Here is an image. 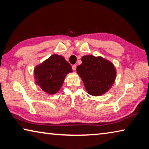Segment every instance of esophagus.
I'll list each match as a JSON object with an SVG mask.
<instances>
[{
    "instance_id": "34e87169",
    "label": "esophagus",
    "mask_w": 149,
    "mask_h": 149,
    "mask_svg": "<svg viewBox=\"0 0 149 149\" xmlns=\"http://www.w3.org/2000/svg\"><path fill=\"white\" fill-rule=\"evenodd\" d=\"M72 69H73V70H76V65H75V64L73 65H72Z\"/></svg>"
}]
</instances>
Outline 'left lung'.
<instances>
[{
  "instance_id": "obj_1",
  "label": "left lung",
  "mask_w": 149,
  "mask_h": 149,
  "mask_svg": "<svg viewBox=\"0 0 149 149\" xmlns=\"http://www.w3.org/2000/svg\"><path fill=\"white\" fill-rule=\"evenodd\" d=\"M82 64L76 71L84 81L88 93L93 96L102 95L112 87L116 79V69L112 63L92 55L82 57Z\"/></svg>"
}]
</instances>
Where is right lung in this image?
I'll use <instances>...</instances> for the list:
<instances>
[{
    "instance_id": "1",
    "label": "right lung",
    "mask_w": 149,
    "mask_h": 149,
    "mask_svg": "<svg viewBox=\"0 0 149 149\" xmlns=\"http://www.w3.org/2000/svg\"><path fill=\"white\" fill-rule=\"evenodd\" d=\"M72 66L62 56L53 54L34 70L36 84L43 91L53 95L60 90Z\"/></svg>"
}]
</instances>
